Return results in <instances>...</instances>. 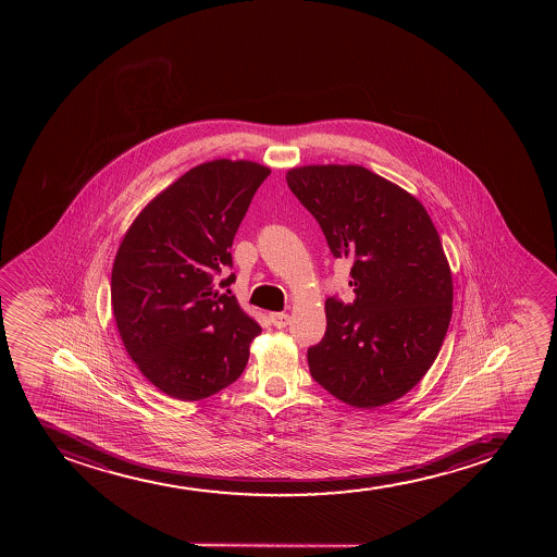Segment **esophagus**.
I'll use <instances>...</instances> for the list:
<instances>
[{"label": "esophagus", "instance_id": "obj_1", "mask_svg": "<svg viewBox=\"0 0 557 557\" xmlns=\"http://www.w3.org/2000/svg\"><path fill=\"white\" fill-rule=\"evenodd\" d=\"M269 320H271V323H273L276 329H284V326L289 323V315L284 312H273L269 313Z\"/></svg>", "mask_w": 557, "mask_h": 557}]
</instances>
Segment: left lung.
Instances as JSON below:
<instances>
[{"instance_id": "1", "label": "left lung", "mask_w": 557, "mask_h": 557, "mask_svg": "<svg viewBox=\"0 0 557 557\" xmlns=\"http://www.w3.org/2000/svg\"><path fill=\"white\" fill-rule=\"evenodd\" d=\"M336 258H351L355 301L326 299L325 336L310 373L355 409L392 404L422 381L454 312L441 236L414 195L362 165H302L286 173Z\"/></svg>"}]
</instances>
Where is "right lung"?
<instances>
[{
    "label": "right lung",
    "instance_id": "right-lung-1",
    "mask_svg": "<svg viewBox=\"0 0 557 557\" xmlns=\"http://www.w3.org/2000/svg\"><path fill=\"white\" fill-rule=\"evenodd\" d=\"M271 169L249 160L193 166L129 224L111 271V308L129 358L180 401H199L244 373L262 326L213 276ZM231 275L226 281L232 282Z\"/></svg>",
    "mask_w": 557,
    "mask_h": 557
}]
</instances>
